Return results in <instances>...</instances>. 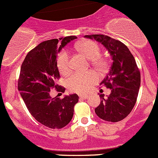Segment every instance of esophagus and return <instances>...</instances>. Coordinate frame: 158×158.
<instances>
[{
  "label": "esophagus",
  "mask_w": 158,
  "mask_h": 158,
  "mask_svg": "<svg viewBox=\"0 0 158 158\" xmlns=\"http://www.w3.org/2000/svg\"><path fill=\"white\" fill-rule=\"evenodd\" d=\"M79 96H80V98L84 99V100H85V99H87L89 97L88 95H79Z\"/></svg>",
  "instance_id": "1"
}]
</instances>
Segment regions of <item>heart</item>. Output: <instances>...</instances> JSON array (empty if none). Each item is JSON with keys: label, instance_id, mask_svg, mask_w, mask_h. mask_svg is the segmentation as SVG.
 I'll return each mask as SVG.
<instances>
[{"label": "heart", "instance_id": "b5f03b06", "mask_svg": "<svg viewBox=\"0 0 158 158\" xmlns=\"http://www.w3.org/2000/svg\"><path fill=\"white\" fill-rule=\"evenodd\" d=\"M76 48L88 59H90L91 64L96 69L100 71L105 70L107 63L105 59L100 56L101 48L96 42L86 40L77 44ZM56 64L60 73L66 74L69 72V55L66 50L64 49L58 53ZM98 79V75L94 71H88L85 73L75 72L67 78L66 85L71 92L85 93L89 92L93 88Z\"/></svg>", "mask_w": 158, "mask_h": 158}]
</instances>
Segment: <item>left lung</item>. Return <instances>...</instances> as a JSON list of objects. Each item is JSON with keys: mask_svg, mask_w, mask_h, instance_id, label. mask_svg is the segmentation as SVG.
<instances>
[{"mask_svg": "<svg viewBox=\"0 0 158 158\" xmlns=\"http://www.w3.org/2000/svg\"><path fill=\"white\" fill-rule=\"evenodd\" d=\"M85 37L101 43L112 58L108 74L100 85L111 89L104 98L100 94V105L95 108L98 117L108 122H118L129 115L136 103L140 88L141 74L128 47L118 40L104 35H90Z\"/></svg>", "mask_w": 158, "mask_h": 158, "instance_id": "1", "label": "left lung"}]
</instances>
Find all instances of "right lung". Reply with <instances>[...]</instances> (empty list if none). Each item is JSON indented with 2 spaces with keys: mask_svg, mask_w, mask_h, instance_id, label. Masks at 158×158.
Returning a JSON list of instances; mask_svg holds the SVG:
<instances>
[{
  "mask_svg": "<svg viewBox=\"0 0 158 158\" xmlns=\"http://www.w3.org/2000/svg\"><path fill=\"white\" fill-rule=\"evenodd\" d=\"M76 36L47 40L29 51L20 68L18 90L31 115L44 126L61 129L71 121L78 96L72 94L63 99L50 95L51 89L64 93L65 89L56 84L60 78L56 64L58 53Z\"/></svg>",
  "mask_w": 158,
  "mask_h": 158,
  "instance_id": "add662e5",
  "label": "right lung"
}]
</instances>
